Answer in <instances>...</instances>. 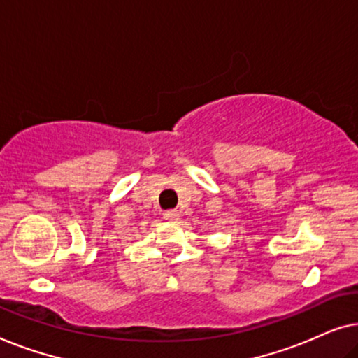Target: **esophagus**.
<instances>
[{
    "label": "esophagus",
    "mask_w": 358,
    "mask_h": 358,
    "mask_svg": "<svg viewBox=\"0 0 358 358\" xmlns=\"http://www.w3.org/2000/svg\"><path fill=\"white\" fill-rule=\"evenodd\" d=\"M164 220H168V222H178L179 220V212L178 210H168V212L163 213Z\"/></svg>",
    "instance_id": "1"
}]
</instances>
